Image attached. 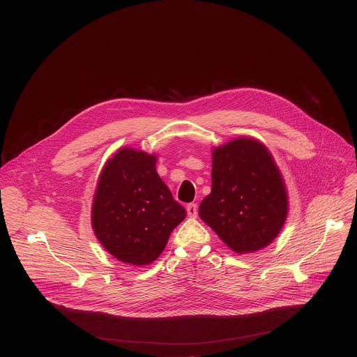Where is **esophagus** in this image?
<instances>
[{"mask_svg":"<svg viewBox=\"0 0 357 357\" xmlns=\"http://www.w3.org/2000/svg\"><path fill=\"white\" fill-rule=\"evenodd\" d=\"M186 211H188V215L195 218L197 215V206L195 203H190L186 206Z\"/></svg>","mask_w":357,"mask_h":357,"instance_id":"1","label":"esophagus"}]
</instances>
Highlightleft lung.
I'll return each instance as SVG.
<instances>
[{
    "label": "left lung",
    "mask_w": 357,
    "mask_h": 357,
    "mask_svg": "<svg viewBox=\"0 0 357 357\" xmlns=\"http://www.w3.org/2000/svg\"><path fill=\"white\" fill-rule=\"evenodd\" d=\"M211 192L200 218L236 254L264 250L282 231L289 196L268 147L252 137H236L213 149Z\"/></svg>",
    "instance_id": "8db88e82"
}]
</instances>
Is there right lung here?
<instances>
[{
  "label": "right lung",
  "mask_w": 357,
  "mask_h": 357,
  "mask_svg": "<svg viewBox=\"0 0 357 357\" xmlns=\"http://www.w3.org/2000/svg\"><path fill=\"white\" fill-rule=\"evenodd\" d=\"M157 155L119 149L100 171L91 224L102 247L123 264L144 266L164 251L186 210L157 174Z\"/></svg>",
  "instance_id": "1"
}]
</instances>
